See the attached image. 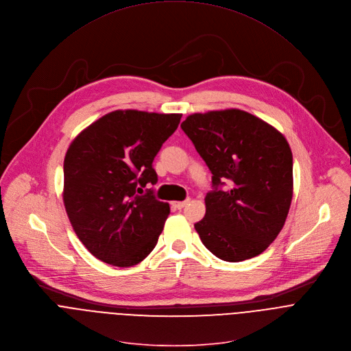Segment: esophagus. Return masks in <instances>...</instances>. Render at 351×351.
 Returning <instances> with one entry per match:
<instances>
[{
  "label": "esophagus",
  "instance_id": "1",
  "mask_svg": "<svg viewBox=\"0 0 351 351\" xmlns=\"http://www.w3.org/2000/svg\"><path fill=\"white\" fill-rule=\"evenodd\" d=\"M186 204H187V201H173L172 206L176 208V209H182V208L186 206Z\"/></svg>",
  "mask_w": 351,
  "mask_h": 351
}]
</instances>
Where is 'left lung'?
Wrapping results in <instances>:
<instances>
[{
  "instance_id": "8db88e82",
  "label": "left lung",
  "mask_w": 351,
  "mask_h": 351,
  "mask_svg": "<svg viewBox=\"0 0 351 351\" xmlns=\"http://www.w3.org/2000/svg\"><path fill=\"white\" fill-rule=\"evenodd\" d=\"M180 127L212 173L205 216L194 224L202 244L226 262L261 255L280 234L292 201L285 136L239 108L194 112Z\"/></svg>"
}]
</instances>
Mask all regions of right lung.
<instances>
[{"instance_id": "obj_1", "label": "right lung", "mask_w": 351, "mask_h": 351, "mask_svg": "<svg viewBox=\"0 0 351 351\" xmlns=\"http://www.w3.org/2000/svg\"><path fill=\"white\" fill-rule=\"evenodd\" d=\"M180 119L182 114L115 110L69 146L64 208L77 237L99 261L131 267L157 245L169 204L143 189L157 183L154 157Z\"/></svg>"}]
</instances>
